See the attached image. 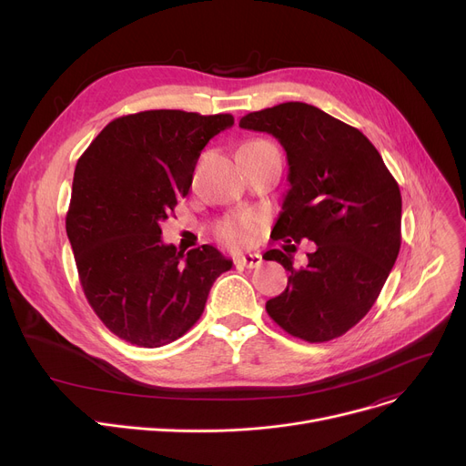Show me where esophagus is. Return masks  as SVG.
Masks as SVG:
<instances>
[{"label":"esophagus","instance_id":"esophagus-1","mask_svg":"<svg viewBox=\"0 0 466 466\" xmlns=\"http://www.w3.org/2000/svg\"><path fill=\"white\" fill-rule=\"evenodd\" d=\"M234 264L241 266V268H249V270H253V268H258L262 264V257L257 255V253H246V255L236 257Z\"/></svg>","mask_w":466,"mask_h":466}]
</instances>
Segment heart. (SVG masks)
I'll return each instance as SVG.
<instances>
[{
	"label": "heart",
	"mask_w": 466,
	"mask_h": 466,
	"mask_svg": "<svg viewBox=\"0 0 466 466\" xmlns=\"http://www.w3.org/2000/svg\"><path fill=\"white\" fill-rule=\"evenodd\" d=\"M246 145H270V147H276L272 141H268V139H253ZM255 227H257V220L251 215L228 218V220H225V223L218 225V238L223 239L225 243H228V246H241V243H246L249 239Z\"/></svg>",
	"instance_id": "obj_1"
}]
</instances>
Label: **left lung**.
I'll list each match as a JSON object with an SVG mask.
<instances>
[{
  "label": "left lung",
  "mask_w": 466,
  "mask_h": 466,
  "mask_svg": "<svg viewBox=\"0 0 466 466\" xmlns=\"http://www.w3.org/2000/svg\"><path fill=\"white\" fill-rule=\"evenodd\" d=\"M241 128L279 139L290 188L266 260L290 274L266 311L290 336L321 344L353 329L370 311L400 251L402 196L381 155L360 130L319 107L287 102L248 113ZM316 243L306 267L290 252Z\"/></svg>",
  "instance_id": "left-lung-1"
}]
</instances>
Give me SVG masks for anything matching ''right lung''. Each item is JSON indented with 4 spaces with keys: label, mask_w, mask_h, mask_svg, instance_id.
Listing matches in <instances>:
<instances>
[{
    "label": "right lung",
    "mask_w": 466,
    "mask_h": 466,
    "mask_svg": "<svg viewBox=\"0 0 466 466\" xmlns=\"http://www.w3.org/2000/svg\"><path fill=\"white\" fill-rule=\"evenodd\" d=\"M232 125L228 113L139 111L111 120L77 160L66 232L88 304L120 339L139 348L176 341L232 268L211 246L185 253L160 239L202 149Z\"/></svg>",
    "instance_id": "add662e5"
}]
</instances>
